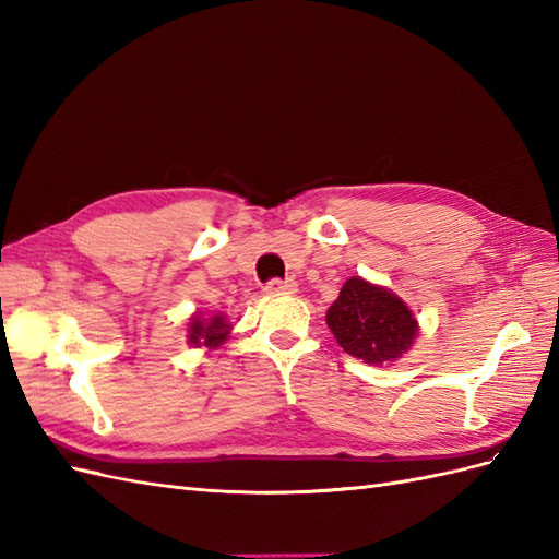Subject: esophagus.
<instances>
[{"instance_id":"34e87169","label":"esophagus","mask_w":559,"mask_h":559,"mask_svg":"<svg viewBox=\"0 0 559 559\" xmlns=\"http://www.w3.org/2000/svg\"><path fill=\"white\" fill-rule=\"evenodd\" d=\"M298 284L294 280H270L265 286V294L270 296H284V294H296Z\"/></svg>"}]
</instances>
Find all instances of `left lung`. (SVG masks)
Listing matches in <instances>:
<instances>
[{"mask_svg":"<svg viewBox=\"0 0 559 559\" xmlns=\"http://www.w3.org/2000/svg\"><path fill=\"white\" fill-rule=\"evenodd\" d=\"M326 324L347 354L368 366H394L413 349L419 321L386 286L349 277L326 310Z\"/></svg>","mask_w":559,"mask_h":559,"instance_id":"1","label":"left lung"}]
</instances>
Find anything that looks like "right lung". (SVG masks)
Instances as JSON below:
<instances>
[{
	"instance_id": "add662e5",
	"label": "right lung",
	"mask_w": 559,
	"mask_h": 559,
	"mask_svg": "<svg viewBox=\"0 0 559 559\" xmlns=\"http://www.w3.org/2000/svg\"><path fill=\"white\" fill-rule=\"evenodd\" d=\"M233 326L224 312H193L189 317V324H186V343L191 347H205V349H216L222 347L228 335H230Z\"/></svg>"
}]
</instances>
